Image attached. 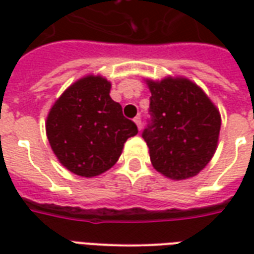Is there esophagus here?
Masks as SVG:
<instances>
[{
    "label": "esophagus",
    "instance_id": "34e87169",
    "mask_svg": "<svg viewBox=\"0 0 254 254\" xmlns=\"http://www.w3.org/2000/svg\"><path fill=\"white\" fill-rule=\"evenodd\" d=\"M134 122H136V125H137L138 130H141V127H143V121H141V117L137 116L134 118Z\"/></svg>",
    "mask_w": 254,
    "mask_h": 254
}]
</instances>
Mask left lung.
I'll use <instances>...</instances> for the list:
<instances>
[{"label": "left lung", "mask_w": 254, "mask_h": 254, "mask_svg": "<svg viewBox=\"0 0 254 254\" xmlns=\"http://www.w3.org/2000/svg\"><path fill=\"white\" fill-rule=\"evenodd\" d=\"M149 120L141 136L156 170L171 180L200 173L215 154L220 116L208 96L187 78L148 81Z\"/></svg>", "instance_id": "obj_1"}]
</instances>
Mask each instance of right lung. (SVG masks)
Listing matches in <instances>:
<instances>
[{"instance_id": "add662e5", "label": "right lung", "mask_w": 254, "mask_h": 254, "mask_svg": "<svg viewBox=\"0 0 254 254\" xmlns=\"http://www.w3.org/2000/svg\"><path fill=\"white\" fill-rule=\"evenodd\" d=\"M111 84L87 76L72 84L49 113L46 132L58 160L81 177H95L116 165L138 129L110 98Z\"/></svg>"}]
</instances>
